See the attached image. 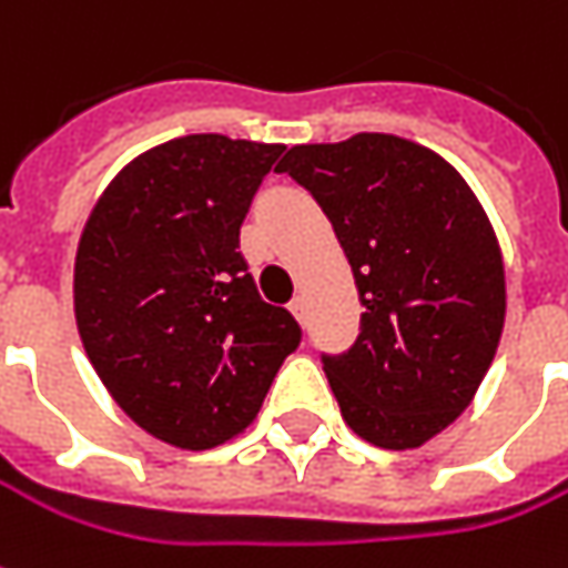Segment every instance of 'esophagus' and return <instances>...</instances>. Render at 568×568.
<instances>
[{"label":"esophagus","mask_w":568,"mask_h":568,"mask_svg":"<svg viewBox=\"0 0 568 568\" xmlns=\"http://www.w3.org/2000/svg\"><path fill=\"white\" fill-rule=\"evenodd\" d=\"M288 307H292V314L298 316L301 323H304V316H307V307H304V298H301V295H298V298H292V304H288Z\"/></svg>","instance_id":"34e87169"}]
</instances>
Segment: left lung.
Masks as SVG:
<instances>
[{"label":"left lung","mask_w":568,"mask_h":568,"mask_svg":"<svg viewBox=\"0 0 568 568\" xmlns=\"http://www.w3.org/2000/svg\"><path fill=\"white\" fill-rule=\"evenodd\" d=\"M345 248L361 333L320 354L342 416L364 442L407 450L469 407L504 329V261L481 204L445 158L357 133L280 161Z\"/></svg>","instance_id":"obj_1"}]
</instances>
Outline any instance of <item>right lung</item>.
<instances>
[{
    "mask_svg": "<svg viewBox=\"0 0 568 568\" xmlns=\"http://www.w3.org/2000/svg\"><path fill=\"white\" fill-rule=\"evenodd\" d=\"M283 145L220 133L130 161L92 207L73 311L99 379L133 423L204 450L248 429L301 326L257 295L239 230Z\"/></svg>",
    "mask_w": 568,
    "mask_h": 568,
    "instance_id": "add662e5",
    "label": "right lung"
}]
</instances>
